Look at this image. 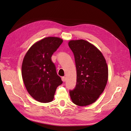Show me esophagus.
I'll return each mask as SVG.
<instances>
[{
	"mask_svg": "<svg viewBox=\"0 0 131 131\" xmlns=\"http://www.w3.org/2000/svg\"><path fill=\"white\" fill-rule=\"evenodd\" d=\"M62 80L63 82H65V81H66V77H63L62 78Z\"/></svg>",
	"mask_w": 131,
	"mask_h": 131,
	"instance_id": "obj_1",
	"label": "esophagus"
}]
</instances>
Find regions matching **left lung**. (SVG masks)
Listing matches in <instances>:
<instances>
[{
	"label": "left lung",
	"instance_id": "obj_1",
	"mask_svg": "<svg viewBox=\"0 0 131 131\" xmlns=\"http://www.w3.org/2000/svg\"><path fill=\"white\" fill-rule=\"evenodd\" d=\"M77 68V84L69 91L72 102L79 106L95 102L103 92L108 78L105 59L96 46L84 40H70Z\"/></svg>",
	"mask_w": 131,
	"mask_h": 131
}]
</instances>
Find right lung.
<instances>
[{
	"mask_svg": "<svg viewBox=\"0 0 131 131\" xmlns=\"http://www.w3.org/2000/svg\"><path fill=\"white\" fill-rule=\"evenodd\" d=\"M62 42L59 38H45L31 46L23 58V82L28 92L39 102L52 101L57 88L63 82L51 60Z\"/></svg>",
	"mask_w": 131,
	"mask_h": 131,
	"instance_id": "obj_1",
	"label": "right lung"
}]
</instances>
